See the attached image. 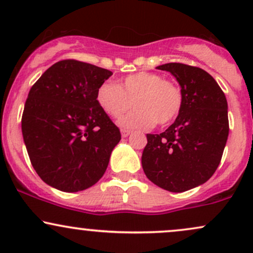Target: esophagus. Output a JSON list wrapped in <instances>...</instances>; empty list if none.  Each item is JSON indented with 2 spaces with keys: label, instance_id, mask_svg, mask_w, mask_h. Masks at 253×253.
<instances>
[{
  "label": "esophagus",
  "instance_id": "obj_1",
  "mask_svg": "<svg viewBox=\"0 0 253 253\" xmlns=\"http://www.w3.org/2000/svg\"><path fill=\"white\" fill-rule=\"evenodd\" d=\"M130 130H126V129H121V135L124 136V138H126V136H128L130 134Z\"/></svg>",
  "mask_w": 253,
  "mask_h": 253
}]
</instances>
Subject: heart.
Segmentation results:
<instances>
[{
  "label": "heart",
  "mask_w": 253,
  "mask_h": 253,
  "mask_svg": "<svg viewBox=\"0 0 253 253\" xmlns=\"http://www.w3.org/2000/svg\"><path fill=\"white\" fill-rule=\"evenodd\" d=\"M96 102L112 118H120L130 107L135 109L119 120L124 128L149 129L156 124L172 123L182 107V92L161 75L140 71L128 75L120 85L106 81L96 90Z\"/></svg>",
  "instance_id": "obj_1"
}]
</instances>
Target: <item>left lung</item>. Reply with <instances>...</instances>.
<instances>
[{"instance_id": "obj_1", "label": "left lung", "mask_w": 253, "mask_h": 253, "mask_svg": "<svg viewBox=\"0 0 253 253\" xmlns=\"http://www.w3.org/2000/svg\"><path fill=\"white\" fill-rule=\"evenodd\" d=\"M176 78L182 107L175 123L161 134H146L141 156L145 175L162 189L182 193L213 176L228 138L227 100L216 81L195 66H157Z\"/></svg>"}]
</instances>
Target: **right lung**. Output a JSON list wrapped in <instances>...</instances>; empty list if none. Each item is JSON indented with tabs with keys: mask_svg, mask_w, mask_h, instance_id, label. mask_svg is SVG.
Masks as SVG:
<instances>
[{
	"mask_svg": "<svg viewBox=\"0 0 253 253\" xmlns=\"http://www.w3.org/2000/svg\"><path fill=\"white\" fill-rule=\"evenodd\" d=\"M113 72L74 59L60 60L34 83L22 114L24 141L46 184L76 193L100 181L120 130L96 102Z\"/></svg>",
	"mask_w": 253,
	"mask_h": 253,
	"instance_id": "add662e5",
	"label": "right lung"
}]
</instances>
